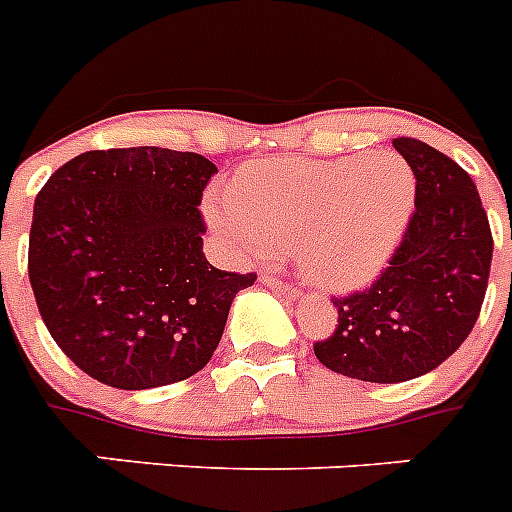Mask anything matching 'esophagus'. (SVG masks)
<instances>
[{"label":"esophagus","mask_w":512,"mask_h":512,"mask_svg":"<svg viewBox=\"0 0 512 512\" xmlns=\"http://www.w3.org/2000/svg\"><path fill=\"white\" fill-rule=\"evenodd\" d=\"M260 283H265V286H273L275 291L286 293V296H296V286H293V283L281 281V278H278V275H275V273H262L260 275Z\"/></svg>","instance_id":"obj_1"}]
</instances>
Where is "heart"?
<instances>
[{
	"instance_id": "1",
	"label": "heart",
	"mask_w": 512,
	"mask_h": 512,
	"mask_svg": "<svg viewBox=\"0 0 512 512\" xmlns=\"http://www.w3.org/2000/svg\"><path fill=\"white\" fill-rule=\"evenodd\" d=\"M412 208L415 175L397 154L265 159L206 198L208 219L239 257L293 250L311 283L337 291L384 268Z\"/></svg>"
}]
</instances>
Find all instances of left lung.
Masks as SVG:
<instances>
[{"label":"left lung","mask_w":512,"mask_h":512,"mask_svg":"<svg viewBox=\"0 0 512 512\" xmlns=\"http://www.w3.org/2000/svg\"><path fill=\"white\" fill-rule=\"evenodd\" d=\"M415 175V211L389 265L363 291L335 296L337 327L314 342L330 371L399 384L441 366L482 311L492 231L469 172L433 146L399 136Z\"/></svg>","instance_id":"left-lung-1"}]
</instances>
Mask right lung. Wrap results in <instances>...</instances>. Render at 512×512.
I'll list each match as a JSON object with an SVG mask.
<instances>
[{
	"label": "right lung",
	"mask_w": 512,
	"mask_h": 512,
	"mask_svg": "<svg viewBox=\"0 0 512 512\" xmlns=\"http://www.w3.org/2000/svg\"><path fill=\"white\" fill-rule=\"evenodd\" d=\"M216 164L159 146L84 151L35 198L28 275L48 332L115 389L190 379L219 348L229 306L255 273L203 255L198 211Z\"/></svg>",
	"instance_id": "add662e5"
}]
</instances>
